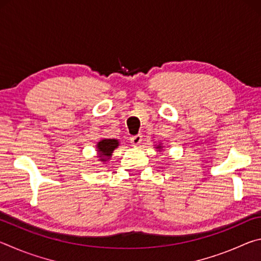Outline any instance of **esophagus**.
<instances>
[{
	"mask_svg": "<svg viewBox=\"0 0 261 261\" xmlns=\"http://www.w3.org/2000/svg\"><path fill=\"white\" fill-rule=\"evenodd\" d=\"M141 140H143V136L141 135H136V136H132L130 138V143L132 144V146H139L141 144Z\"/></svg>",
	"mask_w": 261,
	"mask_h": 261,
	"instance_id": "obj_1",
	"label": "esophagus"
}]
</instances>
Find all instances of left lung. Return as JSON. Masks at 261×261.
Returning <instances> with one entry per match:
<instances>
[{"label":"left lung","instance_id":"1","mask_svg":"<svg viewBox=\"0 0 261 261\" xmlns=\"http://www.w3.org/2000/svg\"><path fill=\"white\" fill-rule=\"evenodd\" d=\"M155 148L158 149V151H159V152H162V148H163V146H162V144H159V145H158V146H156Z\"/></svg>","mask_w":261,"mask_h":261}]
</instances>
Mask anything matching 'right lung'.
Here are the masks:
<instances>
[{"mask_svg": "<svg viewBox=\"0 0 261 261\" xmlns=\"http://www.w3.org/2000/svg\"><path fill=\"white\" fill-rule=\"evenodd\" d=\"M120 146V141L117 139H108L103 138L96 144V152H98V158L101 162H107L110 160L113 155V152Z\"/></svg>", "mask_w": 261, "mask_h": 261, "instance_id": "add662e5", "label": "right lung"}]
</instances>
